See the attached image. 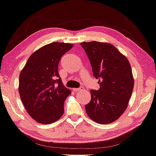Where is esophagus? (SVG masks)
<instances>
[{
	"instance_id": "34e87169",
	"label": "esophagus",
	"mask_w": 156,
	"mask_h": 156,
	"mask_svg": "<svg viewBox=\"0 0 156 156\" xmlns=\"http://www.w3.org/2000/svg\"><path fill=\"white\" fill-rule=\"evenodd\" d=\"M83 87H78V88H73V91H75V92H78V91H81V90H83Z\"/></svg>"
}]
</instances>
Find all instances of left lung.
Wrapping results in <instances>:
<instances>
[{
	"label": "left lung",
	"mask_w": 156,
	"mask_h": 156,
	"mask_svg": "<svg viewBox=\"0 0 156 156\" xmlns=\"http://www.w3.org/2000/svg\"><path fill=\"white\" fill-rule=\"evenodd\" d=\"M99 79L98 90H91V100L85 105L87 115L99 124H109L126 110L134 88L131 66L115 46L92 41L80 43Z\"/></svg>",
	"instance_id": "8db88e82"
}]
</instances>
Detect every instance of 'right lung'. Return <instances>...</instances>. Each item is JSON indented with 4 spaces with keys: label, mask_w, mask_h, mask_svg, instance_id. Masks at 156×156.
I'll list each match as a JSON object with an SVG mask.
<instances>
[{
    "label": "right lung",
    "mask_w": 156,
    "mask_h": 156,
    "mask_svg": "<svg viewBox=\"0 0 156 156\" xmlns=\"http://www.w3.org/2000/svg\"><path fill=\"white\" fill-rule=\"evenodd\" d=\"M73 44L52 43L30 56L21 71L19 93L27 113L36 122L50 124L63 115L64 104L71 94L59 77L58 66L61 57Z\"/></svg>",
    "instance_id": "add662e5"
}]
</instances>
